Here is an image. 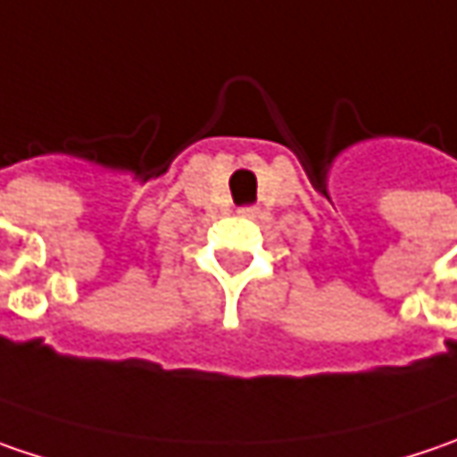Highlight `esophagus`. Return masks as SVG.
Wrapping results in <instances>:
<instances>
[{"label":"esophagus","mask_w":457,"mask_h":457,"mask_svg":"<svg viewBox=\"0 0 457 457\" xmlns=\"http://www.w3.org/2000/svg\"><path fill=\"white\" fill-rule=\"evenodd\" d=\"M240 214H243V217H248V220H255V217L261 214V209H258V206H243V209H240Z\"/></svg>","instance_id":"1"}]
</instances>
